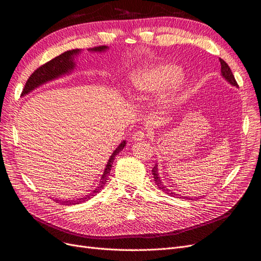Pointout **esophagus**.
<instances>
[{
  "label": "esophagus",
  "instance_id": "esophagus-1",
  "mask_svg": "<svg viewBox=\"0 0 261 261\" xmlns=\"http://www.w3.org/2000/svg\"><path fill=\"white\" fill-rule=\"evenodd\" d=\"M145 138H146V133L142 130H139L137 132H135V133H133V136H132L133 141H141V140H143Z\"/></svg>",
  "mask_w": 261,
  "mask_h": 261
}]
</instances>
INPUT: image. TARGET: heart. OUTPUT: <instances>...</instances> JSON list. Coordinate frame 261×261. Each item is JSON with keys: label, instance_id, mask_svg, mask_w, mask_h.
<instances>
[{"label": "heart", "instance_id": "b5f03b06", "mask_svg": "<svg viewBox=\"0 0 261 261\" xmlns=\"http://www.w3.org/2000/svg\"><path fill=\"white\" fill-rule=\"evenodd\" d=\"M177 75L178 70L168 64L148 66L133 72L130 77L131 98L140 102L144 101L167 86L166 93L163 95V101L173 103L178 98L181 84Z\"/></svg>", "mask_w": 261, "mask_h": 261}]
</instances>
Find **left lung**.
Returning a JSON list of instances; mask_svg holds the SVG:
<instances>
[{
  "label": "left lung",
  "mask_w": 261,
  "mask_h": 261,
  "mask_svg": "<svg viewBox=\"0 0 261 261\" xmlns=\"http://www.w3.org/2000/svg\"><path fill=\"white\" fill-rule=\"evenodd\" d=\"M220 62H221V73H222V76L224 77L229 84H232L233 86H236L238 87V84L237 82L233 75L232 73V70L229 69V66L227 65V63L223 60V59H220ZM152 174H153V177H154V181L156 184V186L158 187L166 193V195L168 196H172V197H176V198H179V199H190V198H187V197H184V196H179V195H176L175 192H173L172 190H169L168 188H166V186H164L161 178L159 176V170H158V164H155V166L153 167L152 169ZM192 200V199H191Z\"/></svg>",
  "instance_id": "1"
}]
</instances>
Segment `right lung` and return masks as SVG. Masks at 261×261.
Returning <instances> with one entry per match:
<instances>
[{
    "label": "right lung",
    "mask_w": 261,
    "mask_h": 261,
    "mask_svg": "<svg viewBox=\"0 0 261 261\" xmlns=\"http://www.w3.org/2000/svg\"><path fill=\"white\" fill-rule=\"evenodd\" d=\"M106 49H108V47L106 46H99V47H94L91 49V51H105ZM79 49H73V50H69V51H65L64 54L60 55L56 57L55 59H52L49 62L44 63L43 65L39 66L38 69H37L29 79L27 80L25 87L23 89V92H21V95H26L29 92H32L33 89H35L36 87H38L44 83H47L49 81H52L55 79L60 77L66 73H70L74 68H75V63H74V56H76L80 54ZM125 146V141H122V142L119 144V146L116 148L114 151V153L111 154L110 159L108 160V163L106 165L105 170H103V174L101 176V179L99 181L98 187L96 188L94 191H92L89 195H86L83 198H80V199H73V200H56V202H60L63 203L65 205H70V204H77L81 202H84V201L88 200L93 198V196H96L97 193L103 188V186H105L106 181L108 180V175L110 174V170L111 167H113V163L114 160L116 158V155L120 153L123 147Z\"/></svg>",
    "instance_id": "right-lung-1"
}]
</instances>
